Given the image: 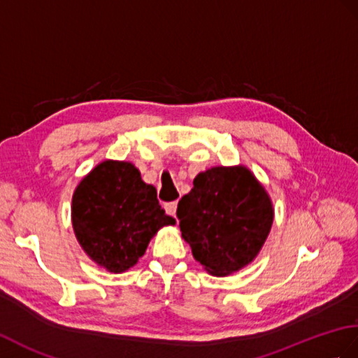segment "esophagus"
I'll list each match as a JSON object with an SVG mask.
<instances>
[{
    "instance_id": "1",
    "label": "esophagus",
    "mask_w": 358,
    "mask_h": 358,
    "mask_svg": "<svg viewBox=\"0 0 358 358\" xmlns=\"http://www.w3.org/2000/svg\"><path fill=\"white\" fill-rule=\"evenodd\" d=\"M177 206H178V203H177V201L166 203V204H164V212L168 213V215H171V217H176V213H177Z\"/></svg>"
}]
</instances>
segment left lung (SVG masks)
I'll return each mask as SVG.
<instances>
[{
  "instance_id": "obj_1",
  "label": "left lung",
  "mask_w": 358,
  "mask_h": 358,
  "mask_svg": "<svg viewBox=\"0 0 358 358\" xmlns=\"http://www.w3.org/2000/svg\"><path fill=\"white\" fill-rule=\"evenodd\" d=\"M180 230L195 259L213 276L245 267L259 253L273 222L265 189L244 166L198 173L178 201Z\"/></svg>"
}]
</instances>
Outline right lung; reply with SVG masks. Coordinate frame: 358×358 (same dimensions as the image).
Listing matches in <instances>:
<instances>
[{
	"label": "right lung",
	"instance_id": "obj_1",
	"mask_svg": "<svg viewBox=\"0 0 358 358\" xmlns=\"http://www.w3.org/2000/svg\"><path fill=\"white\" fill-rule=\"evenodd\" d=\"M71 220L85 253L113 273L137 264L157 230L176 224L134 164L111 160L96 166L79 182Z\"/></svg>",
	"mask_w": 358,
	"mask_h": 358
}]
</instances>
